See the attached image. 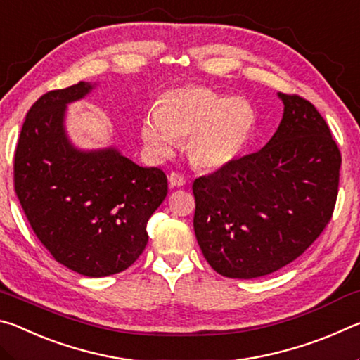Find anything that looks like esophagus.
I'll list each match as a JSON object with an SVG mask.
<instances>
[{
    "mask_svg": "<svg viewBox=\"0 0 360 360\" xmlns=\"http://www.w3.org/2000/svg\"><path fill=\"white\" fill-rule=\"evenodd\" d=\"M168 181H169V184H172L173 187H182V186H186L187 178L182 173L173 172V173H169Z\"/></svg>",
    "mask_w": 360,
    "mask_h": 360,
    "instance_id": "34e87169",
    "label": "esophagus"
}]
</instances>
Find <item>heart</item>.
Returning a JSON list of instances; mask_svg holds the SVG:
<instances>
[{
    "instance_id": "heart-1",
    "label": "heart",
    "mask_w": 360,
    "mask_h": 360,
    "mask_svg": "<svg viewBox=\"0 0 360 360\" xmlns=\"http://www.w3.org/2000/svg\"><path fill=\"white\" fill-rule=\"evenodd\" d=\"M257 115L251 103L230 98L202 85L172 89L141 120V139L154 158H165L186 136V152L195 167L229 165L252 136Z\"/></svg>"
}]
</instances>
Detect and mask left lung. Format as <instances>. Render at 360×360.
Instances as JSON below:
<instances>
[{
    "mask_svg": "<svg viewBox=\"0 0 360 360\" xmlns=\"http://www.w3.org/2000/svg\"><path fill=\"white\" fill-rule=\"evenodd\" d=\"M284 114L259 152L195 179L193 230L219 275L251 279L290 264L330 222L341 154L311 103L278 94Z\"/></svg>",
    "mask_w": 360,
    "mask_h": 360,
    "instance_id": "obj_1",
    "label": "left lung"
}]
</instances>
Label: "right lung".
Segmentation results:
<instances>
[{
    "label": "right lung",
    "instance_id": "add662e5",
    "mask_svg": "<svg viewBox=\"0 0 360 360\" xmlns=\"http://www.w3.org/2000/svg\"><path fill=\"white\" fill-rule=\"evenodd\" d=\"M89 82L51 90L30 108L14 155V188L30 225L58 264L84 276L133 265L148 245L149 217L168 193L160 168H143L117 149L79 150L65 111Z\"/></svg>",
    "mask_w": 360,
    "mask_h": 360
}]
</instances>
